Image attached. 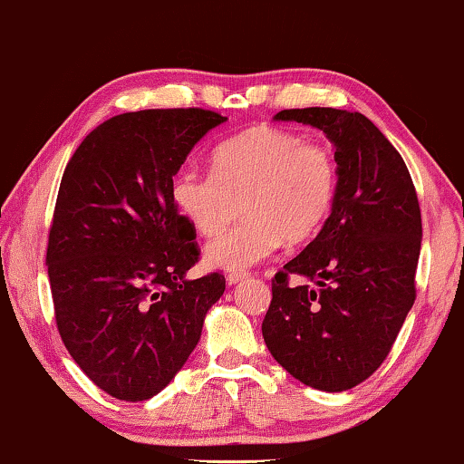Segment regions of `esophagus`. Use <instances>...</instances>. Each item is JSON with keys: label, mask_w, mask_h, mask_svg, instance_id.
<instances>
[{"label": "esophagus", "mask_w": 464, "mask_h": 464, "mask_svg": "<svg viewBox=\"0 0 464 464\" xmlns=\"http://www.w3.org/2000/svg\"><path fill=\"white\" fill-rule=\"evenodd\" d=\"M247 276H250L247 273H229L227 275V283H229V285H237V283L246 281Z\"/></svg>", "instance_id": "1"}]
</instances>
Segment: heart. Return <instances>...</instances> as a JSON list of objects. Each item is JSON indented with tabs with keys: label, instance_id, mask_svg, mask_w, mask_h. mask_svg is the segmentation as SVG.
I'll use <instances>...</instances> for the list:
<instances>
[{
	"label": "heart",
	"instance_id": "heart-1",
	"mask_svg": "<svg viewBox=\"0 0 464 464\" xmlns=\"http://www.w3.org/2000/svg\"><path fill=\"white\" fill-rule=\"evenodd\" d=\"M172 202L191 229L214 237L206 262L244 271L268 258L283 241L298 244L321 229L334 208L337 164L329 148L276 127H256L220 143L212 172L185 166L172 177Z\"/></svg>",
	"mask_w": 464,
	"mask_h": 464
}]
</instances>
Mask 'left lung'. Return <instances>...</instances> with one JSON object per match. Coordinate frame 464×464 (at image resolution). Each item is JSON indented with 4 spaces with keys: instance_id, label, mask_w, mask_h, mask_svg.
Returning a JSON list of instances; mask_svg holds the SVG:
<instances>
[{
    "instance_id": "obj_1",
    "label": "left lung",
    "mask_w": 464,
    "mask_h": 464,
    "mask_svg": "<svg viewBox=\"0 0 464 464\" xmlns=\"http://www.w3.org/2000/svg\"><path fill=\"white\" fill-rule=\"evenodd\" d=\"M273 121L319 129L334 143L337 193L319 235L273 279L262 337L289 375L321 392L371 377L414 304L420 210L402 156L364 114L281 110ZM299 279L288 285V276Z\"/></svg>"
}]
</instances>
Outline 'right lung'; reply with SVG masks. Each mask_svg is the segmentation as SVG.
<instances>
[{"mask_svg":"<svg viewBox=\"0 0 464 464\" xmlns=\"http://www.w3.org/2000/svg\"><path fill=\"white\" fill-rule=\"evenodd\" d=\"M227 119L210 110H140L93 129L62 175L47 244L55 323L72 361L112 398L141 402L169 385L225 292L189 279L196 231L172 177Z\"/></svg>","mask_w":464,"mask_h":464,"instance_id":"add662e5","label":"right lung"}]
</instances>
